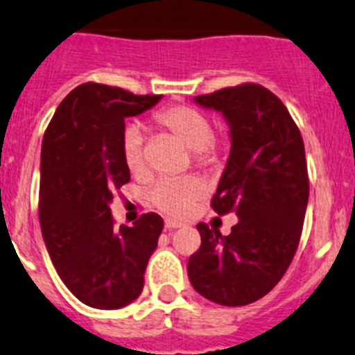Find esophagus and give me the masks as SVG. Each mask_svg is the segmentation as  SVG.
<instances>
[{"label": "esophagus", "instance_id": "obj_1", "mask_svg": "<svg viewBox=\"0 0 355 355\" xmlns=\"http://www.w3.org/2000/svg\"><path fill=\"white\" fill-rule=\"evenodd\" d=\"M182 223L181 222H176V220L173 218H167L166 220V228L167 230H176V228H181Z\"/></svg>", "mask_w": 355, "mask_h": 355}]
</instances>
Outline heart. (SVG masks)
<instances>
[{"instance_id":"b5f03b06","label":"heart","mask_w":355,"mask_h":355,"mask_svg":"<svg viewBox=\"0 0 355 355\" xmlns=\"http://www.w3.org/2000/svg\"><path fill=\"white\" fill-rule=\"evenodd\" d=\"M155 121L178 137L194 152V162L203 169L215 167L223 157V140L213 133L209 118L201 110L186 105L164 108L155 115ZM121 152L128 171L140 174L146 169L144 137L137 125H128L121 140ZM205 188L196 178L159 179L148 189V201L171 216H186L203 200Z\"/></svg>"}]
</instances>
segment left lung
Wrapping results in <instances>:
<instances>
[{
	"instance_id": "1",
	"label": "left lung",
	"mask_w": 355,
	"mask_h": 355,
	"mask_svg": "<svg viewBox=\"0 0 355 355\" xmlns=\"http://www.w3.org/2000/svg\"><path fill=\"white\" fill-rule=\"evenodd\" d=\"M194 101L230 125V155L211 208L235 211L239 223L227 237L198 223L201 245L189 257V281L213 303L245 306L279 283L298 249L310 194L303 137L283 101L255 83Z\"/></svg>"
}]
</instances>
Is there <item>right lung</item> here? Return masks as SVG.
<instances>
[{"label": "right lung", "instance_id": "right-lung-1", "mask_svg": "<svg viewBox=\"0 0 355 355\" xmlns=\"http://www.w3.org/2000/svg\"><path fill=\"white\" fill-rule=\"evenodd\" d=\"M161 98L85 83L64 98L42 140V235L60 279L87 306L116 310L144 289L164 222L144 213L133 227L116 228L110 201L130 181L121 152L125 118Z\"/></svg>", "mask_w": 355, "mask_h": 355}]
</instances>
